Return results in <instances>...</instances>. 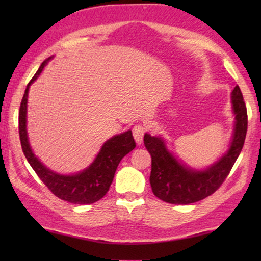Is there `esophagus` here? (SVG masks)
I'll return each mask as SVG.
<instances>
[{"mask_svg":"<svg viewBox=\"0 0 261 261\" xmlns=\"http://www.w3.org/2000/svg\"><path fill=\"white\" fill-rule=\"evenodd\" d=\"M145 132H146V126L145 125H135L134 129H132V134H134V138L136 140V143L140 145L143 143V138H144V135Z\"/></svg>","mask_w":261,"mask_h":261,"instance_id":"esophagus-1","label":"esophagus"}]
</instances>
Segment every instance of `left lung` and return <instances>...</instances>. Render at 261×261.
Listing matches in <instances>:
<instances>
[{
  "label": "left lung",
  "mask_w": 261,
  "mask_h": 261,
  "mask_svg": "<svg viewBox=\"0 0 261 261\" xmlns=\"http://www.w3.org/2000/svg\"><path fill=\"white\" fill-rule=\"evenodd\" d=\"M233 121L232 136L228 149L205 168H194L178 159L168 148L161 136L145 134L144 144L152 158L149 176L154 196L169 204L189 205L211 196L223 183L244 145L247 130V114L240 87L230 94Z\"/></svg>",
  "instance_id": "left-lung-1"
}]
</instances>
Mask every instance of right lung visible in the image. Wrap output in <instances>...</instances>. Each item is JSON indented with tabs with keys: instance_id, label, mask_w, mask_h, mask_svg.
Masks as SVG:
<instances>
[{
	"instance_id": "add662e5",
	"label": "right lung",
	"mask_w": 261,
	"mask_h": 261,
	"mask_svg": "<svg viewBox=\"0 0 261 261\" xmlns=\"http://www.w3.org/2000/svg\"><path fill=\"white\" fill-rule=\"evenodd\" d=\"M51 59L53 57H49L42 62L37 73L26 87L23 100H21L19 109V137L21 148H23L25 158L28 159L39 178L56 197L71 204H93L108 192L118 163L136 147L135 139L132 137L131 130L113 136L112 138L105 141L91 165L74 174H60L43 165V162L34 154L29 140L28 101L30 86L37 81L43 68Z\"/></svg>"
}]
</instances>
